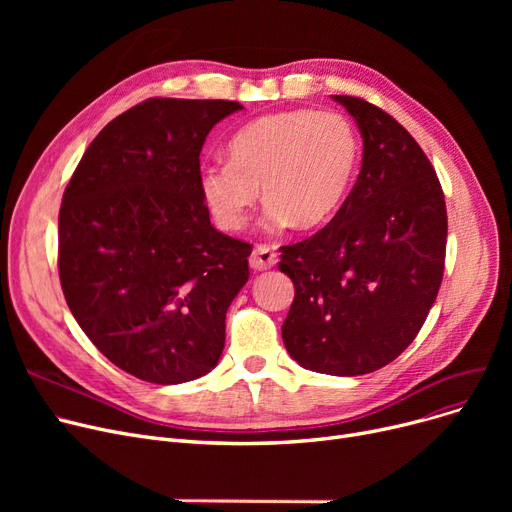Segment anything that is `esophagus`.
Listing matches in <instances>:
<instances>
[{"label":"esophagus","instance_id":"obj_1","mask_svg":"<svg viewBox=\"0 0 512 512\" xmlns=\"http://www.w3.org/2000/svg\"><path fill=\"white\" fill-rule=\"evenodd\" d=\"M276 263H278V253L270 245H257L249 257V265L255 272L270 270V267H274Z\"/></svg>","mask_w":512,"mask_h":512}]
</instances>
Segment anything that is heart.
Listing matches in <instances>:
<instances>
[{"label": "heart", "instance_id": "heart-1", "mask_svg": "<svg viewBox=\"0 0 512 512\" xmlns=\"http://www.w3.org/2000/svg\"><path fill=\"white\" fill-rule=\"evenodd\" d=\"M359 164L361 139L344 114L286 110L242 126L228 143V161L201 170L199 188L226 230L247 224L259 186L267 228L315 230L342 209Z\"/></svg>", "mask_w": 512, "mask_h": 512}]
</instances>
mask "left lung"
<instances>
[{
  "label": "left lung",
  "mask_w": 512,
  "mask_h": 512,
  "mask_svg": "<svg viewBox=\"0 0 512 512\" xmlns=\"http://www.w3.org/2000/svg\"><path fill=\"white\" fill-rule=\"evenodd\" d=\"M332 97L361 130L363 164L332 222L280 249L294 284L282 340L305 369L363 375L394 361L425 324L448 220L436 170L405 126L361 97Z\"/></svg>",
  "instance_id": "left-lung-1"
}]
</instances>
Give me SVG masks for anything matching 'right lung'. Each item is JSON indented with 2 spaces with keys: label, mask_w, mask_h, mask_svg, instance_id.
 I'll return each instance as SVG.
<instances>
[{
  "label": "right lung",
  "mask_w": 512,
  "mask_h": 512,
  "mask_svg": "<svg viewBox=\"0 0 512 512\" xmlns=\"http://www.w3.org/2000/svg\"><path fill=\"white\" fill-rule=\"evenodd\" d=\"M224 99L153 97L107 124L66 186L58 267L66 303L99 351L151 384L218 365L226 311L249 280V242L215 230L201 197Z\"/></svg>",
  "instance_id": "1"
}]
</instances>
